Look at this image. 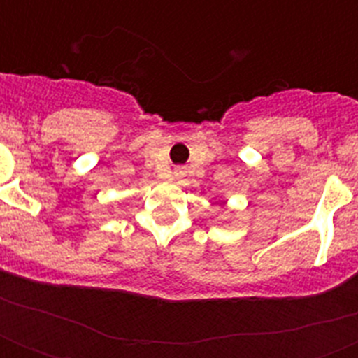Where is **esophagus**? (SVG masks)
<instances>
[{
  "label": "esophagus",
  "mask_w": 358,
  "mask_h": 358,
  "mask_svg": "<svg viewBox=\"0 0 358 358\" xmlns=\"http://www.w3.org/2000/svg\"><path fill=\"white\" fill-rule=\"evenodd\" d=\"M174 174H176V176H180V174H184V171H180V169H176V171H174Z\"/></svg>",
  "instance_id": "1"
}]
</instances>
